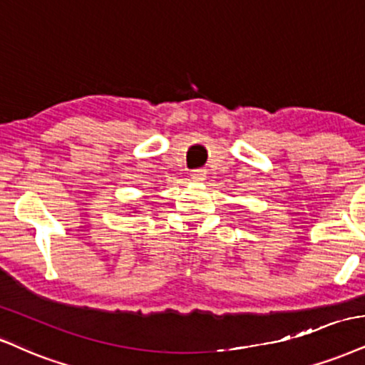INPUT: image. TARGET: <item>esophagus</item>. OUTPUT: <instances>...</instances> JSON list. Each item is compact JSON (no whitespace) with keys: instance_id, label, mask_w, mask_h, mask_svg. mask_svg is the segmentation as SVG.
Masks as SVG:
<instances>
[{"instance_id":"esophagus-1","label":"esophagus","mask_w":365,"mask_h":365,"mask_svg":"<svg viewBox=\"0 0 365 365\" xmlns=\"http://www.w3.org/2000/svg\"><path fill=\"white\" fill-rule=\"evenodd\" d=\"M191 179L196 182H203L206 179V169H196L191 173Z\"/></svg>"}]
</instances>
